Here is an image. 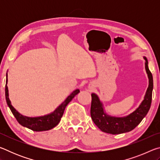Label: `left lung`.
I'll use <instances>...</instances> for the list:
<instances>
[{"instance_id": "left-lung-1", "label": "left lung", "mask_w": 160, "mask_h": 160, "mask_svg": "<svg viewBox=\"0 0 160 160\" xmlns=\"http://www.w3.org/2000/svg\"><path fill=\"white\" fill-rule=\"evenodd\" d=\"M145 70L148 74L149 85L146 91L144 99L139 107L131 113L123 117H116L107 114L104 109L102 102L95 93H92V103L90 114L94 124L102 131L110 134H120L129 132L134 129L147 115L150 110L153 90V78L148 68V61L145 56Z\"/></svg>"}]
</instances>
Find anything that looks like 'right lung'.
<instances>
[{
  "label": "right lung",
  "instance_id": "right-lung-1",
  "mask_svg": "<svg viewBox=\"0 0 160 160\" xmlns=\"http://www.w3.org/2000/svg\"><path fill=\"white\" fill-rule=\"evenodd\" d=\"M7 84L8 72L6 73V83H5V99H6L8 106L9 107L12 114L14 115L18 122L20 125L34 131H48L57 126L60 122L61 117L63 116L67 105L74 98L75 95H77L80 92V90L78 89L74 90L53 112L48 113V114L42 116H36V117H28V116L22 115L12 106L11 102L9 99L8 88Z\"/></svg>",
  "mask_w": 160,
  "mask_h": 160
}]
</instances>
